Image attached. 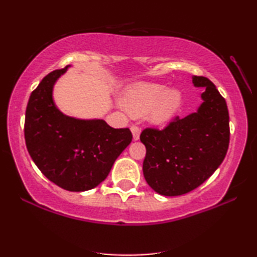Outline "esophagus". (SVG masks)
<instances>
[{"mask_svg": "<svg viewBox=\"0 0 257 257\" xmlns=\"http://www.w3.org/2000/svg\"><path fill=\"white\" fill-rule=\"evenodd\" d=\"M131 132L133 134V139L134 140H139L140 132H141V128L139 127V126H138V125H132L131 126Z\"/></svg>", "mask_w": 257, "mask_h": 257, "instance_id": "1", "label": "esophagus"}]
</instances>
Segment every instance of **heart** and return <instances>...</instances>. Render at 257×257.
I'll return each instance as SVG.
<instances>
[{"label": "heart", "mask_w": 257, "mask_h": 257, "mask_svg": "<svg viewBox=\"0 0 257 257\" xmlns=\"http://www.w3.org/2000/svg\"><path fill=\"white\" fill-rule=\"evenodd\" d=\"M181 101L178 89H168L160 84H137L125 93L123 104L132 115L141 116L149 111L154 123L163 124L173 117Z\"/></svg>", "instance_id": "1"}]
</instances>
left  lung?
<instances>
[{"label":"left lung","mask_w":257,"mask_h":257,"mask_svg":"<svg viewBox=\"0 0 257 257\" xmlns=\"http://www.w3.org/2000/svg\"><path fill=\"white\" fill-rule=\"evenodd\" d=\"M193 84L206 88L196 112L175 117L162 130L147 127L140 134L146 146L145 179L161 195L178 196L199 187L227 153L230 117L225 98L206 77L194 76Z\"/></svg>","instance_id":"8db88e82"}]
</instances>
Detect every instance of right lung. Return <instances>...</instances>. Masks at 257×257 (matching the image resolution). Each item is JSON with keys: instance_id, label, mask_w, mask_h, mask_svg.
<instances>
[{"instance_id": "obj_1", "label": "right lung", "mask_w": 257, "mask_h": 257, "mask_svg": "<svg viewBox=\"0 0 257 257\" xmlns=\"http://www.w3.org/2000/svg\"><path fill=\"white\" fill-rule=\"evenodd\" d=\"M69 68L55 70L31 93L24 136L35 165L63 189L84 192L96 187L113 162L131 144L130 128H113L102 119L68 117L53 101V86Z\"/></svg>"}]
</instances>
